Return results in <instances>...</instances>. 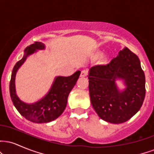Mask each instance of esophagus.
I'll list each match as a JSON object with an SVG mask.
<instances>
[{
    "mask_svg": "<svg viewBox=\"0 0 154 154\" xmlns=\"http://www.w3.org/2000/svg\"><path fill=\"white\" fill-rule=\"evenodd\" d=\"M88 75V71L87 70H82L81 71V74H80V77H86Z\"/></svg>",
    "mask_w": 154,
    "mask_h": 154,
    "instance_id": "obj_1",
    "label": "esophagus"
}]
</instances>
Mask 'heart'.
Instances as JSON below:
<instances>
[{
  "mask_svg": "<svg viewBox=\"0 0 154 154\" xmlns=\"http://www.w3.org/2000/svg\"><path fill=\"white\" fill-rule=\"evenodd\" d=\"M103 59H104V58H103Z\"/></svg>",
  "mask_w": 154,
  "mask_h": 154,
  "instance_id": "1",
  "label": "heart"
}]
</instances>
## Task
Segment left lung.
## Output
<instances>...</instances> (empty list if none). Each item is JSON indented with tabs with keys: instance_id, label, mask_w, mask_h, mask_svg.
<instances>
[{
	"instance_id": "1",
	"label": "left lung",
	"mask_w": 154,
	"mask_h": 154,
	"mask_svg": "<svg viewBox=\"0 0 154 154\" xmlns=\"http://www.w3.org/2000/svg\"><path fill=\"white\" fill-rule=\"evenodd\" d=\"M91 104L100 119L121 124L132 118L142 106L146 95L145 74L137 56L128 48L107 65L93 66L88 75ZM122 80L125 88L116 84Z\"/></svg>"
}]
</instances>
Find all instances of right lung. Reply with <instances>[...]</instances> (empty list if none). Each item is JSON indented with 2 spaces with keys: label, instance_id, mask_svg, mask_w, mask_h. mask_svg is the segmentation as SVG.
Masks as SVG:
<instances>
[{
  "label": "right lung",
  "instance_id": "right-lung-1",
  "mask_svg": "<svg viewBox=\"0 0 154 154\" xmlns=\"http://www.w3.org/2000/svg\"><path fill=\"white\" fill-rule=\"evenodd\" d=\"M45 44L35 42L24 50L23 58L15 64L12 70L10 81V95L14 105L22 116L35 123H47L57 119L64 111L69 93L76 85L81 72L77 71L69 77L57 76L47 94L41 99L32 103L22 101L17 94L15 78L17 72L28 56L38 51L45 50Z\"/></svg>",
  "mask_w": 154,
  "mask_h": 154
}]
</instances>
